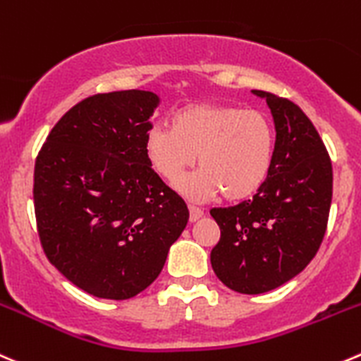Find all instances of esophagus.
Here are the masks:
<instances>
[{
  "instance_id": "esophagus-1",
  "label": "esophagus",
  "mask_w": 361,
  "mask_h": 361,
  "mask_svg": "<svg viewBox=\"0 0 361 361\" xmlns=\"http://www.w3.org/2000/svg\"><path fill=\"white\" fill-rule=\"evenodd\" d=\"M188 212H190V216H188V219H190V222H197V220L204 215V213H202V209L197 208V206H188Z\"/></svg>"
}]
</instances>
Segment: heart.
I'll return each instance as SVG.
<instances>
[{
  "instance_id": "1",
  "label": "heart",
  "mask_w": 361,
  "mask_h": 361,
  "mask_svg": "<svg viewBox=\"0 0 361 361\" xmlns=\"http://www.w3.org/2000/svg\"><path fill=\"white\" fill-rule=\"evenodd\" d=\"M142 149L149 167L166 181L180 180L197 155L201 169L178 183L185 197L204 201L222 192L227 201H245L268 180L275 130L261 111L190 104L171 116V130L149 128Z\"/></svg>"
}]
</instances>
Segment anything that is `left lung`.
<instances>
[{"mask_svg":"<svg viewBox=\"0 0 361 361\" xmlns=\"http://www.w3.org/2000/svg\"><path fill=\"white\" fill-rule=\"evenodd\" d=\"M252 93L274 116V166L254 199L209 212L220 227L209 259L227 288L261 295L296 277L319 250L334 173L324 142L296 104L261 90Z\"/></svg>","mask_w":361,"mask_h":361,"instance_id":"left-lung-1","label":"left lung"}]
</instances>
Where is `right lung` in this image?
<instances>
[{"mask_svg":"<svg viewBox=\"0 0 361 361\" xmlns=\"http://www.w3.org/2000/svg\"><path fill=\"white\" fill-rule=\"evenodd\" d=\"M159 102L142 90L87 97L54 125L35 162L45 255L97 298L128 300L145 291L188 222L185 201L142 149Z\"/></svg>","mask_w":361,"mask_h":361,"instance_id":"add662e5","label":"right lung"}]
</instances>
